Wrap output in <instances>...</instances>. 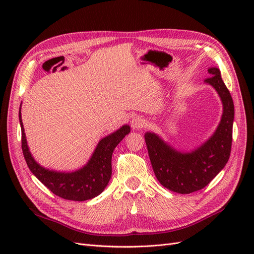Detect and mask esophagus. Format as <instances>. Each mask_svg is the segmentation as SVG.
Instances as JSON below:
<instances>
[{
	"mask_svg": "<svg viewBox=\"0 0 254 254\" xmlns=\"http://www.w3.org/2000/svg\"><path fill=\"white\" fill-rule=\"evenodd\" d=\"M146 126V121L145 119H143L142 117H134L132 120H131V127L133 129H142V128H145Z\"/></svg>",
	"mask_w": 254,
	"mask_h": 254,
	"instance_id": "esophagus-1",
	"label": "esophagus"
}]
</instances>
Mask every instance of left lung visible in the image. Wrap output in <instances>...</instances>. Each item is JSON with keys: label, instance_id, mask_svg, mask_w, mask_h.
Segmentation results:
<instances>
[{"label": "left lung", "instance_id": "left-lung-1", "mask_svg": "<svg viewBox=\"0 0 254 254\" xmlns=\"http://www.w3.org/2000/svg\"><path fill=\"white\" fill-rule=\"evenodd\" d=\"M210 77L204 79L219 94L224 113L215 133L200 147L182 153L151 132L145 134V142L152 170L159 182L170 190L190 194L206 187L230 158L232 146L234 104L231 94L222 81L217 67L209 68Z\"/></svg>", "mask_w": 254, "mask_h": 254}]
</instances>
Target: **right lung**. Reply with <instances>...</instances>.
Returning a JSON list of instances; mask_svg holds the SVG:
<instances>
[{
    "mask_svg": "<svg viewBox=\"0 0 254 254\" xmlns=\"http://www.w3.org/2000/svg\"><path fill=\"white\" fill-rule=\"evenodd\" d=\"M19 120L22 131V151L27 166L38 179L47 187L53 194L65 200L84 201L98 196L108 184L111 178V158L117 145L130 132V127L125 125L118 131L104 137L88 164L74 173H57L45 170L38 164L30 155L27 147L26 137L19 111Z\"/></svg>",
    "mask_w": 254,
    "mask_h": 254,
    "instance_id": "1",
    "label": "right lung"
}]
</instances>
